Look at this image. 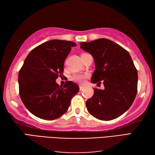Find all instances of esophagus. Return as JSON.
<instances>
[{
    "label": "esophagus",
    "mask_w": 155,
    "mask_h": 155,
    "mask_svg": "<svg viewBox=\"0 0 155 155\" xmlns=\"http://www.w3.org/2000/svg\"><path fill=\"white\" fill-rule=\"evenodd\" d=\"M84 88V86H82V85H80V90H82Z\"/></svg>",
    "instance_id": "esophagus-1"
}]
</instances>
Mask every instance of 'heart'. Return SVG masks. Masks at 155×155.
<instances>
[{
	"mask_svg": "<svg viewBox=\"0 0 155 155\" xmlns=\"http://www.w3.org/2000/svg\"><path fill=\"white\" fill-rule=\"evenodd\" d=\"M88 76H89V75L87 74H75L72 75L71 79L75 81L82 84L84 83Z\"/></svg>",
	"mask_w": 155,
	"mask_h": 155,
	"instance_id": "b5f03b06",
	"label": "heart"
}]
</instances>
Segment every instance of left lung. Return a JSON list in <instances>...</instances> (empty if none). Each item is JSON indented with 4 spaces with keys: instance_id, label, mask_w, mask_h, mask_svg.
<instances>
[{
    "instance_id": "obj_1",
    "label": "left lung",
    "mask_w": 155,
    "mask_h": 155,
    "mask_svg": "<svg viewBox=\"0 0 155 155\" xmlns=\"http://www.w3.org/2000/svg\"><path fill=\"white\" fill-rule=\"evenodd\" d=\"M80 45L95 60L91 81L100 84L102 81L105 87L94 88L93 96L86 102L88 112L102 120L119 117L130 108L137 93L138 73L130 54L104 38Z\"/></svg>"
}]
</instances>
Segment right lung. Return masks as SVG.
<instances>
[{
	"label": "right lung",
	"mask_w": 155,
	"mask_h": 155,
	"mask_svg": "<svg viewBox=\"0 0 155 155\" xmlns=\"http://www.w3.org/2000/svg\"><path fill=\"white\" fill-rule=\"evenodd\" d=\"M74 42L54 39L41 44L25 59L18 73L19 94L29 111L44 120H54L68 111L79 86L67 81L64 86L56 79L64 72V61Z\"/></svg>",
	"instance_id": "obj_1"
}]
</instances>
